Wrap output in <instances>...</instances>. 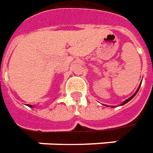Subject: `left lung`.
<instances>
[{
	"label": "left lung",
	"instance_id": "obj_1",
	"mask_svg": "<svg viewBox=\"0 0 153 153\" xmlns=\"http://www.w3.org/2000/svg\"><path fill=\"white\" fill-rule=\"evenodd\" d=\"M139 88H140V85H139V86H138V88H137V91H136V92H135V93H134V95H133V96H131L130 98H128V99L126 100H124V101H123V102L122 103V105H124V104H126V103H128V101H129V100H131L133 99V98H134V96H135V95H136V94H137V91H138V90H139Z\"/></svg>",
	"mask_w": 153,
	"mask_h": 153
}]
</instances>
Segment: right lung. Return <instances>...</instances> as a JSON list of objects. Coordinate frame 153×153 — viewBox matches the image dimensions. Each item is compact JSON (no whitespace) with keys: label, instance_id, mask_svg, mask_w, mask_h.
Returning <instances> with one entry per match:
<instances>
[{"label":"right lung","instance_id":"right-lung-1","mask_svg":"<svg viewBox=\"0 0 153 153\" xmlns=\"http://www.w3.org/2000/svg\"><path fill=\"white\" fill-rule=\"evenodd\" d=\"M28 106H29V107H32V105H28Z\"/></svg>","mask_w":153,"mask_h":153}]
</instances>
